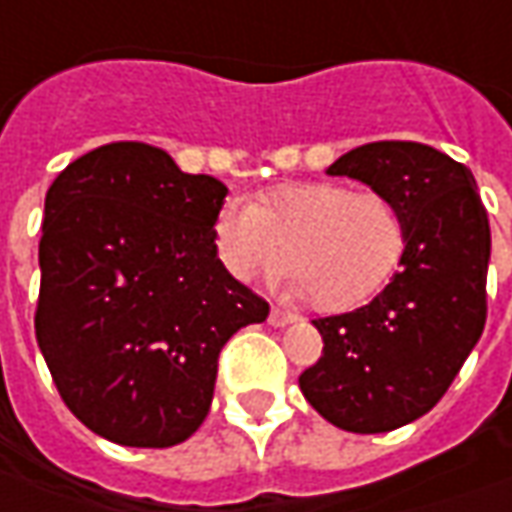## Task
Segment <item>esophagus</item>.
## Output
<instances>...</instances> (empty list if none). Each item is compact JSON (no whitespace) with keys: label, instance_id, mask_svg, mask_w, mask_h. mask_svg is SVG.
<instances>
[{"label":"esophagus","instance_id":"34e87169","mask_svg":"<svg viewBox=\"0 0 512 512\" xmlns=\"http://www.w3.org/2000/svg\"><path fill=\"white\" fill-rule=\"evenodd\" d=\"M269 323L277 328L289 326V323H297V317L291 314V311H283V309H272L269 311Z\"/></svg>","mask_w":512,"mask_h":512}]
</instances>
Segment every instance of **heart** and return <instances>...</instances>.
Returning a JSON list of instances; mask_svg holds the SVG:
<instances>
[{"label": "heart", "instance_id": "1", "mask_svg": "<svg viewBox=\"0 0 512 512\" xmlns=\"http://www.w3.org/2000/svg\"><path fill=\"white\" fill-rule=\"evenodd\" d=\"M215 246L240 283L291 269L294 297H311L320 311H348L394 280L408 252V218L382 192L328 181L283 184L252 206H223Z\"/></svg>", "mask_w": 512, "mask_h": 512}]
</instances>
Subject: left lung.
Returning a JSON list of instances; mask_svg holds the SVG:
<instances>
[{"label":"left lung","mask_w":512,"mask_h":512,"mask_svg":"<svg viewBox=\"0 0 512 512\" xmlns=\"http://www.w3.org/2000/svg\"><path fill=\"white\" fill-rule=\"evenodd\" d=\"M328 175L394 198L408 218V252L368 306L314 320L323 357L300 374V391L343 431H394L445 397L485 331V203L465 164L416 141L362 144Z\"/></svg>","instance_id":"1"}]
</instances>
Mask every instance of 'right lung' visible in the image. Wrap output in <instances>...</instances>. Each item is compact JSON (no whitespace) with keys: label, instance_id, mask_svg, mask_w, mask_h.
Returning <instances> with one entry per match:
<instances>
[{"label":"right lung","instance_id":"add662e5","mask_svg":"<svg viewBox=\"0 0 512 512\" xmlns=\"http://www.w3.org/2000/svg\"><path fill=\"white\" fill-rule=\"evenodd\" d=\"M226 186L115 141L50 184L36 340L64 405L127 448H172L209 414L218 354L269 303L218 257Z\"/></svg>","mask_w":512,"mask_h":512}]
</instances>
